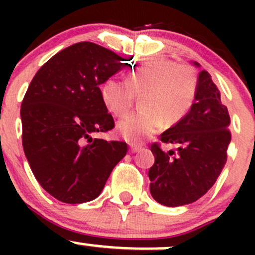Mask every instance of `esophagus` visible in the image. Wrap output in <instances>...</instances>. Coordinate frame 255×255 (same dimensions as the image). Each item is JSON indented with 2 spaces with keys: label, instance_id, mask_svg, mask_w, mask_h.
<instances>
[{
  "label": "esophagus",
  "instance_id": "esophagus-1",
  "mask_svg": "<svg viewBox=\"0 0 255 255\" xmlns=\"http://www.w3.org/2000/svg\"><path fill=\"white\" fill-rule=\"evenodd\" d=\"M140 149H142V146L140 145H137V144H129L130 153H137V151H139Z\"/></svg>",
  "mask_w": 255,
  "mask_h": 255
}]
</instances>
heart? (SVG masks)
<instances>
[{
  "mask_svg": "<svg viewBox=\"0 0 255 255\" xmlns=\"http://www.w3.org/2000/svg\"><path fill=\"white\" fill-rule=\"evenodd\" d=\"M200 74L191 64H176L165 58H153L130 69L127 80L116 76L100 86L105 107L122 116L142 97V111L123 117L117 133L130 143H140L159 132L164 120L173 125L185 117L196 101Z\"/></svg>",
  "mask_w": 255,
  "mask_h": 255,
  "instance_id": "b5f03b06",
  "label": "heart"
}]
</instances>
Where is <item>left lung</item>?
Returning <instances> with one entry per match:
<instances>
[{"label":"left lung","instance_id":"obj_1","mask_svg":"<svg viewBox=\"0 0 255 255\" xmlns=\"http://www.w3.org/2000/svg\"><path fill=\"white\" fill-rule=\"evenodd\" d=\"M230 123L217 86L207 71H200V87L192 109L160 135L163 143L179 145L177 153L163 151L158 143L150 146L155 161L148 173L149 189L156 202L168 207L184 206L213 186L227 161Z\"/></svg>","mask_w":255,"mask_h":255}]
</instances>
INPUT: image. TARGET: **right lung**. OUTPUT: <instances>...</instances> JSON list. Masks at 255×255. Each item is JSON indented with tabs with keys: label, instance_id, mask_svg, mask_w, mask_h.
Returning a JSON list of instances; mask_svg holds the SVG:
<instances>
[{
	"label": "right lung",
	"instance_id": "right-lung-1",
	"mask_svg": "<svg viewBox=\"0 0 255 255\" xmlns=\"http://www.w3.org/2000/svg\"><path fill=\"white\" fill-rule=\"evenodd\" d=\"M109 49L80 42L38 70L20 106L22 144L40 186L65 204L96 199L127 144L92 135L115 127L100 85L127 64Z\"/></svg>",
	"mask_w": 255,
	"mask_h": 255
}]
</instances>
